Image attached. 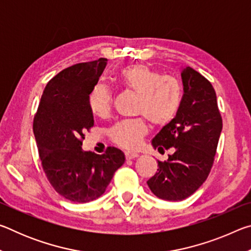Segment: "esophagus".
<instances>
[{
  "label": "esophagus",
  "instance_id": "obj_1",
  "mask_svg": "<svg viewBox=\"0 0 251 251\" xmlns=\"http://www.w3.org/2000/svg\"><path fill=\"white\" fill-rule=\"evenodd\" d=\"M125 156H126V159H134V158H137L139 156L137 152H133V151H126L125 152Z\"/></svg>",
  "mask_w": 251,
  "mask_h": 251
}]
</instances>
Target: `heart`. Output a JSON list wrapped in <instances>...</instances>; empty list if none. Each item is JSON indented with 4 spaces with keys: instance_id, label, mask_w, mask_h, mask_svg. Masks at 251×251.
Instances as JSON below:
<instances>
[{
    "instance_id": "obj_1",
    "label": "heart",
    "mask_w": 251,
    "mask_h": 251,
    "mask_svg": "<svg viewBox=\"0 0 251 251\" xmlns=\"http://www.w3.org/2000/svg\"><path fill=\"white\" fill-rule=\"evenodd\" d=\"M118 79L128 90L139 94L137 113L145 115L151 124L165 126L177 115L181 104L182 88L177 78L161 75L158 71L144 64L123 67ZM92 114L106 117L112 107V91L105 84H96L88 96ZM147 124L143 118L121 121L109 129L114 143L127 150H134L147 134Z\"/></svg>"
}]
</instances>
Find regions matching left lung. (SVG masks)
I'll return each instance as SVG.
<instances>
[{
	"instance_id": "obj_1",
	"label": "left lung",
	"mask_w": 251,
	"mask_h": 251,
	"mask_svg": "<svg viewBox=\"0 0 251 251\" xmlns=\"http://www.w3.org/2000/svg\"><path fill=\"white\" fill-rule=\"evenodd\" d=\"M184 95L175 118L151 141L159 152L173 148L167 161H159L147 185L164 201H178L193 195L207 179L214 163L223 120L209 80L189 66L181 70Z\"/></svg>"
}]
</instances>
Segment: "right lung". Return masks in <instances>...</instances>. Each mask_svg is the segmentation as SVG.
<instances>
[{"label":"right lung","instance_id":"add662e5","mask_svg":"<svg viewBox=\"0 0 251 251\" xmlns=\"http://www.w3.org/2000/svg\"><path fill=\"white\" fill-rule=\"evenodd\" d=\"M107 59L73 65L46 85L33 131L42 166L56 192L74 202H88L105 193L114 174L125 163L121 150L108 147L103 155L83 151L84 133L94 125L88 96Z\"/></svg>","mask_w":251,"mask_h":251}]
</instances>
